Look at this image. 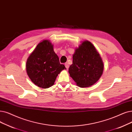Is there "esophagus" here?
I'll use <instances>...</instances> for the list:
<instances>
[{
	"label": "esophagus",
	"instance_id": "esophagus-1",
	"mask_svg": "<svg viewBox=\"0 0 132 132\" xmlns=\"http://www.w3.org/2000/svg\"><path fill=\"white\" fill-rule=\"evenodd\" d=\"M65 65L66 68H67V70H68V68H69V65H68V63H65Z\"/></svg>",
	"mask_w": 132,
	"mask_h": 132
}]
</instances>
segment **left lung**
Listing matches in <instances>:
<instances>
[{"label": "left lung", "instance_id": "left-lung-1", "mask_svg": "<svg viewBox=\"0 0 132 132\" xmlns=\"http://www.w3.org/2000/svg\"><path fill=\"white\" fill-rule=\"evenodd\" d=\"M104 63L94 46L90 42H81L75 50L68 72L79 87H90L98 81L104 71Z\"/></svg>", "mask_w": 132, "mask_h": 132}]
</instances>
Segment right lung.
<instances>
[{
	"label": "right lung",
	"mask_w": 132,
	"mask_h": 132,
	"mask_svg": "<svg viewBox=\"0 0 132 132\" xmlns=\"http://www.w3.org/2000/svg\"><path fill=\"white\" fill-rule=\"evenodd\" d=\"M26 69L28 77L34 84L42 88H48L54 85L58 74L66 68L60 64L50 40H44L28 56Z\"/></svg>",
	"instance_id": "obj_1"
}]
</instances>
